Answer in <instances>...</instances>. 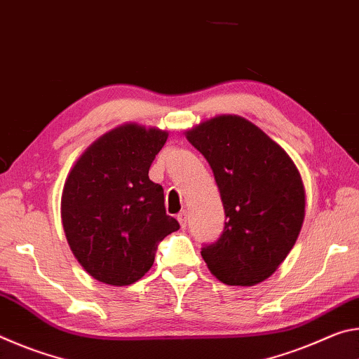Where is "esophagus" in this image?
<instances>
[{"label":"esophagus","instance_id":"esophagus-1","mask_svg":"<svg viewBox=\"0 0 359 359\" xmlns=\"http://www.w3.org/2000/svg\"><path fill=\"white\" fill-rule=\"evenodd\" d=\"M177 220H179V223H180V226H182V228H185V226H187V223H188V217H187V212H185V210H182L180 214L177 215Z\"/></svg>","mask_w":359,"mask_h":359}]
</instances>
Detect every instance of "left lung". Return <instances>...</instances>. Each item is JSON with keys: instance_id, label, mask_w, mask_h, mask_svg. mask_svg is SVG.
Masks as SVG:
<instances>
[{"instance_id": "8db88e82", "label": "left lung", "mask_w": 359, "mask_h": 359, "mask_svg": "<svg viewBox=\"0 0 359 359\" xmlns=\"http://www.w3.org/2000/svg\"><path fill=\"white\" fill-rule=\"evenodd\" d=\"M215 175L224 228L201 255L226 285L252 287L287 258L306 212L301 174L280 145L239 115H218L187 131Z\"/></svg>"}]
</instances>
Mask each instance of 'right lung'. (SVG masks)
Returning a JSON list of instances; mask_svg holds the SVG:
<instances>
[{
	"instance_id": "right-lung-1",
	"label": "right lung",
	"mask_w": 359,
	"mask_h": 359,
	"mask_svg": "<svg viewBox=\"0 0 359 359\" xmlns=\"http://www.w3.org/2000/svg\"><path fill=\"white\" fill-rule=\"evenodd\" d=\"M168 133L126 123L106 133L72 166L62 222L72 253L98 282L125 287L154 264L158 244L177 231L163 187L149 169Z\"/></svg>"
}]
</instances>
